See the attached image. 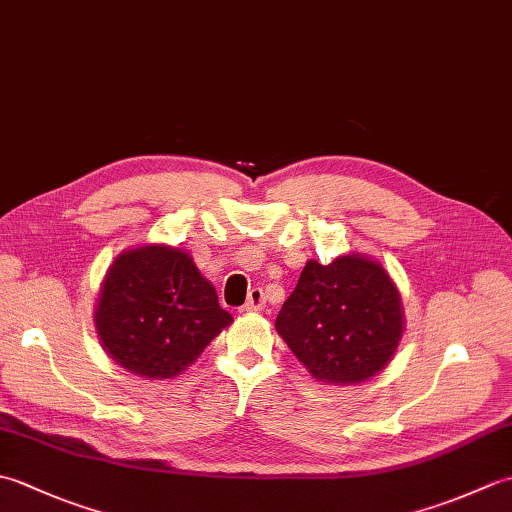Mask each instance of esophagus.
I'll list each match as a JSON object with an SVG mask.
<instances>
[{"instance_id": "obj_1", "label": "esophagus", "mask_w": 512, "mask_h": 512, "mask_svg": "<svg viewBox=\"0 0 512 512\" xmlns=\"http://www.w3.org/2000/svg\"><path fill=\"white\" fill-rule=\"evenodd\" d=\"M266 306V297H264V290L262 288H253L248 292V299L244 303V310L246 312H259L264 310Z\"/></svg>"}]
</instances>
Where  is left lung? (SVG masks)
<instances>
[{"label": "left lung", "instance_id": "1", "mask_svg": "<svg viewBox=\"0 0 512 512\" xmlns=\"http://www.w3.org/2000/svg\"><path fill=\"white\" fill-rule=\"evenodd\" d=\"M277 332L323 383H361L383 369L402 336L400 297L385 268L361 255L308 262L277 314Z\"/></svg>", "mask_w": 512, "mask_h": 512}]
</instances>
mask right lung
I'll list each match as a JSON object with an SVG mask.
<instances>
[{
  "mask_svg": "<svg viewBox=\"0 0 512 512\" xmlns=\"http://www.w3.org/2000/svg\"><path fill=\"white\" fill-rule=\"evenodd\" d=\"M96 330L118 365L147 378L187 369L233 321L189 253L169 246L127 250L107 273Z\"/></svg>",
  "mask_w": 512,
  "mask_h": 512,
  "instance_id": "obj_1",
  "label": "right lung"
}]
</instances>
